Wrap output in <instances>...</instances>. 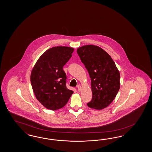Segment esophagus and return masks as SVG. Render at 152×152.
Returning <instances> with one entry per match:
<instances>
[{"label":"esophagus","instance_id":"esophagus-1","mask_svg":"<svg viewBox=\"0 0 152 152\" xmlns=\"http://www.w3.org/2000/svg\"><path fill=\"white\" fill-rule=\"evenodd\" d=\"M77 90H78V91L80 92V91H81V86H80V85H77Z\"/></svg>","mask_w":152,"mask_h":152}]
</instances>
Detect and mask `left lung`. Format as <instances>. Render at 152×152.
<instances>
[{"label":"left lung","mask_w":152,"mask_h":152,"mask_svg":"<svg viewBox=\"0 0 152 152\" xmlns=\"http://www.w3.org/2000/svg\"><path fill=\"white\" fill-rule=\"evenodd\" d=\"M77 52L91 78L92 98L88 106L102 110L110 104L119 90V71L110 56L98 46H83Z\"/></svg>","instance_id":"1"}]
</instances>
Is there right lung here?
Wrapping results in <instances>:
<instances>
[{
  "mask_svg": "<svg viewBox=\"0 0 152 152\" xmlns=\"http://www.w3.org/2000/svg\"><path fill=\"white\" fill-rule=\"evenodd\" d=\"M74 51L65 46L51 48L40 56L32 70L31 83L34 95L48 109L63 107L74 93L66 88L67 77L63 70Z\"/></svg>",
  "mask_w": 152,
  "mask_h": 152,
  "instance_id": "add662e5",
  "label": "right lung"
}]
</instances>
